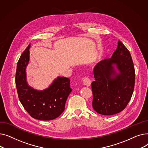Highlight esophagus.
<instances>
[{
    "mask_svg": "<svg viewBox=\"0 0 148 148\" xmlns=\"http://www.w3.org/2000/svg\"><path fill=\"white\" fill-rule=\"evenodd\" d=\"M83 82L84 85H85V86L87 87L90 86L91 84V81L89 80V79L88 78V77H84V78L83 79Z\"/></svg>",
    "mask_w": 148,
    "mask_h": 148,
    "instance_id": "1",
    "label": "esophagus"
}]
</instances>
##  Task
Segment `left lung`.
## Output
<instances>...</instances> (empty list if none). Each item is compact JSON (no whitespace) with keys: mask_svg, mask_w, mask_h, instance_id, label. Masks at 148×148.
Masks as SVG:
<instances>
[{"mask_svg":"<svg viewBox=\"0 0 148 148\" xmlns=\"http://www.w3.org/2000/svg\"><path fill=\"white\" fill-rule=\"evenodd\" d=\"M92 83V107L99 114L113 115L125 108L133 95L135 71L130 51L120 41L110 59L99 62Z\"/></svg>","mask_w":148,"mask_h":148,"instance_id":"8db88e82","label":"left lung"}]
</instances>
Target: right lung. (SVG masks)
I'll return each instance as SVG.
<instances>
[{"instance_id":"right-lung-1","label":"right lung","mask_w":148,"mask_h":148,"mask_svg":"<svg viewBox=\"0 0 148 148\" xmlns=\"http://www.w3.org/2000/svg\"><path fill=\"white\" fill-rule=\"evenodd\" d=\"M30 44L23 51L17 63L15 85L20 101L27 113L34 119L50 121L56 119L65 110L68 95L72 91L70 80L57 77L48 88L37 90L29 85L26 68L30 60Z\"/></svg>"}]
</instances>
